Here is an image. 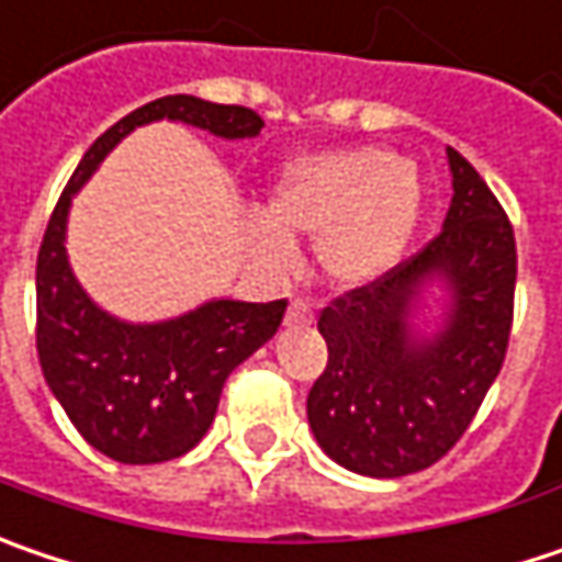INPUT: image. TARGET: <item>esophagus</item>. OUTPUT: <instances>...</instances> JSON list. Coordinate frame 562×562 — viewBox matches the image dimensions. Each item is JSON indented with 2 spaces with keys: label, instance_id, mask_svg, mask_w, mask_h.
<instances>
[{
  "label": "esophagus",
  "instance_id": "obj_1",
  "mask_svg": "<svg viewBox=\"0 0 562 562\" xmlns=\"http://www.w3.org/2000/svg\"><path fill=\"white\" fill-rule=\"evenodd\" d=\"M314 308L308 299H292L289 312H285V324H312Z\"/></svg>",
  "mask_w": 562,
  "mask_h": 562
}]
</instances>
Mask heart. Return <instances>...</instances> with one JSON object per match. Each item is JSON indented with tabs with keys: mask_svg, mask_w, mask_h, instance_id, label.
<instances>
[{
	"mask_svg": "<svg viewBox=\"0 0 562 562\" xmlns=\"http://www.w3.org/2000/svg\"><path fill=\"white\" fill-rule=\"evenodd\" d=\"M416 213L419 181L411 161L379 146L321 151L282 171L270 215L250 222V238L280 267L299 257L295 235L317 238L321 270L334 282L362 285L407 248Z\"/></svg>",
	"mask_w": 562,
	"mask_h": 562,
	"instance_id": "obj_1",
	"label": "heart"
}]
</instances>
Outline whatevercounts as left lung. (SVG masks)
Returning a JSON list of instances; mask_svg holds the SVG:
<instances>
[{"mask_svg": "<svg viewBox=\"0 0 562 562\" xmlns=\"http://www.w3.org/2000/svg\"><path fill=\"white\" fill-rule=\"evenodd\" d=\"M448 165L454 196L442 232L317 317L327 366L308 391V423L337 464L366 477H407L446 458L509 349L515 232L474 165L454 149ZM436 272L456 305L442 335L413 341L406 317Z\"/></svg>", "mask_w": 562, "mask_h": 562, "instance_id": "obj_1", "label": "left lung"}]
</instances>
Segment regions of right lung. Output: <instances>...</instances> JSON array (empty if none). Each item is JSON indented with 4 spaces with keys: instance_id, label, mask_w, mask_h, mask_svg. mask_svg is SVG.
I'll list each match as a JSON object with an SVG mask.
<instances>
[{
    "instance_id": "right-lung-1",
    "label": "right lung",
    "mask_w": 562,
    "mask_h": 562,
    "mask_svg": "<svg viewBox=\"0 0 562 562\" xmlns=\"http://www.w3.org/2000/svg\"><path fill=\"white\" fill-rule=\"evenodd\" d=\"M183 120L225 139L263 130L241 104L168 94L116 120L94 139L53 206L37 250V356L44 379L88 446L120 464L181 458L213 426L225 379L282 324L277 302H210L165 324H123L104 314L76 282L63 235L72 193L116 143L151 120Z\"/></svg>"
}]
</instances>
